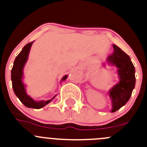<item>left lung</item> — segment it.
<instances>
[{"label": "left lung", "instance_id": "obj_1", "mask_svg": "<svg viewBox=\"0 0 147 147\" xmlns=\"http://www.w3.org/2000/svg\"><path fill=\"white\" fill-rule=\"evenodd\" d=\"M113 53L109 55L107 62L118 68L120 82L109 91L112 100V111L113 113L125 105L129 101L132 90L135 86V69L129 55L115 45H113Z\"/></svg>", "mask_w": 147, "mask_h": 147}]
</instances>
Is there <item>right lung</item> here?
I'll use <instances>...</instances> for the list:
<instances>
[{"label": "right lung", "mask_w": 147, "mask_h": 147, "mask_svg": "<svg viewBox=\"0 0 147 147\" xmlns=\"http://www.w3.org/2000/svg\"><path fill=\"white\" fill-rule=\"evenodd\" d=\"M33 42L34 41H32V42L26 44L22 49V51L19 53V55L15 58V61H14L13 67H12L11 71V80L13 91L15 92V95L20 99V101L26 107L39 109L45 106L49 103H50L51 100L55 98V96L53 97L51 99L48 100V101H36L26 93L25 86H24V84H23L22 80L23 76V68H24V65H25L26 62L27 61L29 51H30L31 46H32ZM67 75L63 77L62 78V81L65 80L67 79Z\"/></svg>", "instance_id": "right-lung-1"}]
</instances>
